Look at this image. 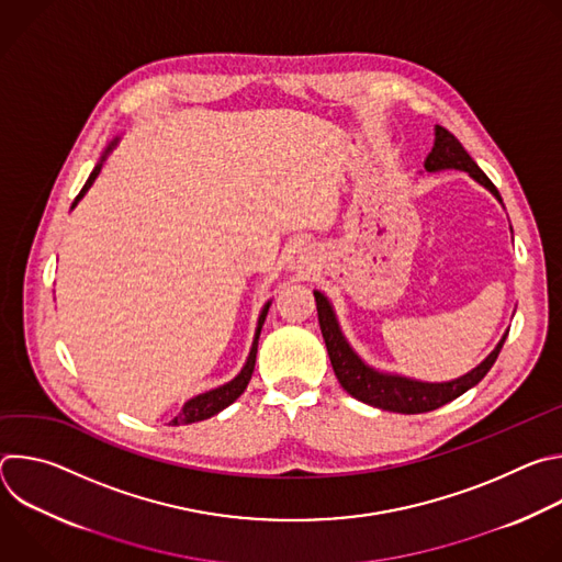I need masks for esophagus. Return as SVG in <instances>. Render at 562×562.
Returning <instances> with one entry per match:
<instances>
[{
  "instance_id": "obj_1",
  "label": "esophagus",
  "mask_w": 562,
  "mask_h": 562,
  "mask_svg": "<svg viewBox=\"0 0 562 562\" xmlns=\"http://www.w3.org/2000/svg\"><path fill=\"white\" fill-rule=\"evenodd\" d=\"M311 256H313V254H311V249H306V247H304V249H297V251H295V258H293L295 269H306V271H308L311 260H313Z\"/></svg>"
}]
</instances>
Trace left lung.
<instances>
[{"instance_id": "8db88e82", "label": "left lung", "mask_w": 562, "mask_h": 562, "mask_svg": "<svg viewBox=\"0 0 562 562\" xmlns=\"http://www.w3.org/2000/svg\"><path fill=\"white\" fill-rule=\"evenodd\" d=\"M425 169L429 173L445 171V169L467 171L477 184L490 189L498 198V202H503L494 182L483 171H480V167L462 148V144L456 139V135H451L442 126H436V142H434L431 153L425 159ZM313 295H315V306H317L319 329H323V338H325V345H327V351L331 358V367H334L336 378L340 380L342 389L347 393H351L356 400H360V403H367V405L384 409V412L427 414V412H434V409L451 403V400H456L458 395H462L464 391H469L471 386H475L487 375V371L494 367V362L507 340V334H505L503 340L496 345V349L483 362L451 382H420V380H412V378H403V375H391V373L375 371L373 367H369L360 360V356L351 349V345L347 342V338L340 331L331 302L319 291H313Z\"/></svg>"}]
</instances>
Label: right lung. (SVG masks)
<instances>
[{"label":"right lung","instance_id":"add662e5","mask_svg":"<svg viewBox=\"0 0 562 562\" xmlns=\"http://www.w3.org/2000/svg\"><path fill=\"white\" fill-rule=\"evenodd\" d=\"M115 144H117V139H115V142H111V146L104 150V155H102V162H104L106 155L111 153V148H113ZM102 162L93 169V173L89 176L87 184L82 187V191H79V195L75 198L72 206H75L79 200H82V198H85V193L91 189V184L95 182L98 173L102 171ZM72 206H70V209H72ZM269 304H271V302H267V304H265V308H262V313H260V317H258L256 338H254V345H251V351H249V358H247V364L243 367V371H239L231 382H226V384H222V386H217V389H211V391H206V393H200V395L191 397L189 403H184L182 412H180V414H178L169 425H191V423L206 420V418H211V416L220 414L222 409H226L231 403H235V400L245 393V389H247V384H249V380H251V375H254L256 356H258V340H260V331H262V325H265V317H267Z\"/></svg>","mask_w":562,"mask_h":562}]
</instances>
